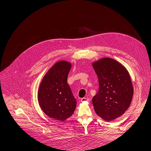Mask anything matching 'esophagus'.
Wrapping results in <instances>:
<instances>
[{
  "instance_id": "esophagus-1",
  "label": "esophagus",
  "mask_w": 151,
  "mask_h": 151,
  "mask_svg": "<svg viewBox=\"0 0 151 151\" xmlns=\"http://www.w3.org/2000/svg\"><path fill=\"white\" fill-rule=\"evenodd\" d=\"M89 101L88 98H83L81 99V102H86V101Z\"/></svg>"
}]
</instances>
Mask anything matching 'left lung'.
Segmentation results:
<instances>
[{"label": "left lung", "instance_id": "1", "mask_svg": "<svg viewBox=\"0 0 151 151\" xmlns=\"http://www.w3.org/2000/svg\"><path fill=\"white\" fill-rule=\"evenodd\" d=\"M99 89L92 99L94 111L106 121L120 117L129 108L134 93L128 71L111 58H102L92 63Z\"/></svg>", "mask_w": 151, "mask_h": 151}]
</instances>
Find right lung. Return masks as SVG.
Instances as JSON below:
<instances>
[{"instance_id": "1", "label": "right lung", "mask_w": 151, "mask_h": 151, "mask_svg": "<svg viewBox=\"0 0 151 151\" xmlns=\"http://www.w3.org/2000/svg\"><path fill=\"white\" fill-rule=\"evenodd\" d=\"M72 64L66 61L55 63L44 76L38 90V101L49 117L64 121L74 113L76 100L69 86L67 76Z\"/></svg>"}]
</instances>
